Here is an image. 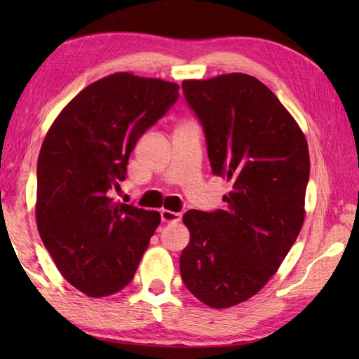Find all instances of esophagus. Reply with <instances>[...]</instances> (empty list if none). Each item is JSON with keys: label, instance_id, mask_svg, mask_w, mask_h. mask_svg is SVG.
I'll use <instances>...</instances> for the list:
<instances>
[{"label": "esophagus", "instance_id": "34e87169", "mask_svg": "<svg viewBox=\"0 0 359 359\" xmlns=\"http://www.w3.org/2000/svg\"><path fill=\"white\" fill-rule=\"evenodd\" d=\"M160 216H162V222H165V224H177L182 219L179 212L170 211V210H162L160 211Z\"/></svg>", "mask_w": 359, "mask_h": 359}]
</instances>
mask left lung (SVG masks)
<instances>
[{"mask_svg":"<svg viewBox=\"0 0 359 359\" xmlns=\"http://www.w3.org/2000/svg\"><path fill=\"white\" fill-rule=\"evenodd\" d=\"M203 125L212 172L231 182L226 210H189V242L180 255L187 288L211 309L261 292L278 271L306 219L309 144L262 81L233 72L184 80Z\"/></svg>","mask_w":359,"mask_h":359,"instance_id":"left-lung-1","label":"left lung"}]
</instances>
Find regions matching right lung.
<instances>
[{"label":"right lung","instance_id":"right-lung-1","mask_svg":"<svg viewBox=\"0 0 359 359\" xmlns=\"http://www.w3.org/2000/svg\"><path fill=\"white\" fill-rule=\"evenodd\" d=\"M177 83L116 72L90 83L53 120L36 166L35 217L62 276L90 297L134 278L157 211L114 202L140 135L179 98Z\"/></svg>","mask_w":359,"mask_h":359}]
</instances>
